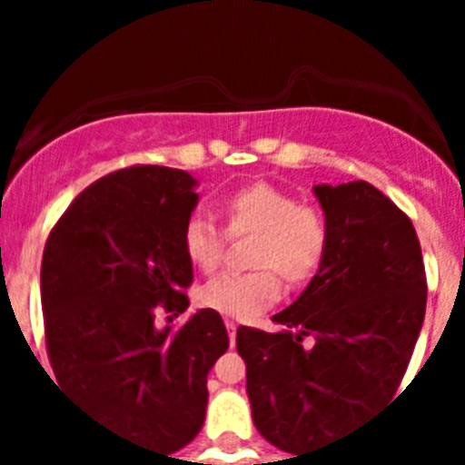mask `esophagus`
<instances>
[{
	"label": "esophagus",
	"instance_id": "1",
	"mask_svg": "<svg viewBox=\"0 0 465 465\" xmlns=\"http://www.w3.org/2000/svg\"><path fill=\"white\" fill-rule=\"evenodd\" d=\"M225 328H228L230 344H232V347H235V340H237V323L232 322V319H225Z\"/></svg>",
	"mask_w": 465,
	"mask_h": 465
}]
</instances>
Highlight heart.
Here are the masks:
<instances>
[{"instance_id":"obj_1","label":"heart","mask_w":465,"mask_h":465,"mask_svg":"<svg viewBox=\"0 0 465 465\" xmlns=\"http://www.w3.org/2000/svg\"><path fill=\"white\" fill-rule=\"evenodd\" d=\"M221 213L230 237L256 235L246 274L223 272L197 291V302L235 319H253L272 307L282 295V277L302 286L322 270L331 246L328 221L314 204L270 186L249 183L221 200ZM183 253L203 272H212L225 252V237L212 221L193 216L183 225Z\"/></svg>"}]
</instances>
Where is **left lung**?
I'll list each match as a JSON object with an SVG mask.
<instances>
[{"label":"left lung","instance_id":"1","mask_svg":"<svg viewBox=\"0 0 465 465\" xmlns=\"http://www.w3.org/2000/svg\"><path fill=\"white\" fill-rule=\"evenodd\" d=\"M331 246L282 332L242 326L253 424L289 454L342 438L396 396L426 312L421 246L408 213L368 182L314 186ZM315 335L312 348L302 340Z\"/></svg>","mask_w":465,"mask_h":465}]
</instances>
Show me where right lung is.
I'll use <instances>...</instances> for the list:
<instances>
[{"label": "right lung", "instance_id": "obj_1", "mask_svg": "<svg viewBox=\"0 0 465 465\" xmlns=\"http://www.w3.org/2000/svg\"><path fill=\"white\" fill-rule=\"evenodd\" d=\"M188 172L134 165L111 172L67 207L41 261L46 349L57 381L127 440L172 454L200 433L207 375L230 340L219 312L179 331L193 262L183 225L197 204Z\"/></svg>", "mask_w": 465, "mask_h": 465}]
</instances>
